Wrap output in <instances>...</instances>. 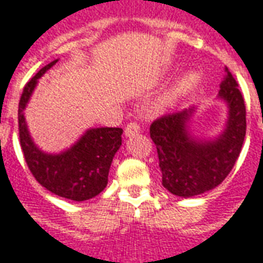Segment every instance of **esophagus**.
<instances>
[{"label":"esophagus","instance_id":"esophagus-1","mask_svg":"<svg viewBox=\"0 0 263 263\" xmlns=\"http://www.w3.org/2000/svg\"><path fill=\"white\" fill-rule=\"evenodd\" d=\"M137 133H140V126L135 122H130L127 126H126V128H124V135H126V137H132V136L137 135Z\"/></svg>","mask_w":263,"mask_h":263}]
</instances>
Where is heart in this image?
<instances>
[{
    "mask_svg": "<svg viewBox=\"0 0 263 263\" xmlns=\"http://www.w3.org/2000/svg\"><path fill=\"white\" fill-rule=\"evenodd\" d=\"M201 81V76L198 72H195V70H188L185 72L184 75L176 82V85L173 86L168 95L165 96L164 99V103H173V102H176L182 96H187L188 93H191L194 90L195 87L198 86V83Z\"/></svg>",
    "mask_w": 263,
    "mask_h": 263,
    "instance_id": "heart-1",
    "label": "heart"
}]
</instances>
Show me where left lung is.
Masks as SVG:
<instances>
[{
    "label": "left lung",
    "mask_w": 263,
    "mask_h": 263,
    "mask_svg": "<svg viewBox=\"0 0 263 263\" xmlns=\"http://www.w3.org/2000/svg\"><path fill=\"white\" fill-rule=\"evenodd\" d=\"M225 72L218 98L228 106V119L221 135L201 140L190 133L195 107L161 116L150 126L163 187L171 194L184 198L204 194L224 181L239 157L247 133L245 102L234 76L227 68Z\"/></svg>",
    "instance_id": "1"
}]
</instances>
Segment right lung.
<instances>
[{"instance_id":"1","label":"right lung","mask_w":263,"mask_h":263,"mask_svg":"<svg viewBox=\"0 0 263 263\" xmlns=\"http://www.w3.org/2000/svg\"><path fill=\"white\" fill-rule=\"evenodd\" d=\"M48 63L28 82L18 106L20 141L28 168L35 180L52 194L73 201L90 200L107 185V176L116 152L122 146L120 127L89 128L73 146L58 154L39 150L28 132L24 110L38 79L55 63Z\"/></svg>"}]
</instances>
